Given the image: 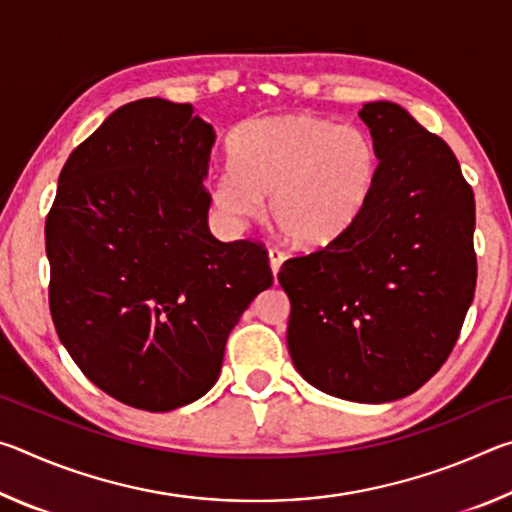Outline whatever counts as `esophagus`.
Returning a JSON list of instances; mask_svg holds the SVG:
<instances>
[{"mask_svg":"<svg viewBox=\"0 0 512 512\" xmlns=\"http://www.w3.org/2000/svg\"><path fill=\"white\" fill-rule=\"evenodd\" d=\"M284 253L282 250H277V248H268V264H271V271H273V275H277V271H280V266H282V262H284Z\"/></svg>","mask_w":512,"mask_h":512,"instance_id":"esophagus-1","label":"esophagus"}]
</instances>
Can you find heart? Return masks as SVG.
<instances>
[{
    "label": "heart",
    "instance_id": "1",
    "mask_svg": "<svg viewBox=\"0 0 512 512\" xmlns=\"http://www.w3.org/2000/svg\"><path fill=\"white\" fill-rule=\"evenodd\" d=\"M230 160L214 203L232 219H255L271 198L277 230L302 248L348 235L379 176L377 144L363 128L309 112L248 121L232 135Z\"/></svg>",
    "mask_w": 512,
    "mask_h": 512
}]
</instances>
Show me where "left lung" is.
Masks as SVG:
<instances>
[{"label":"left lung","mask_w":512,"mask_h":512,"mask_svg":"<svg viewBox=\"0 0 512 512\" xmlns=\"http://www.w3.org/2000/svg\"><path fill=\"white\" fill-rule=\"evenodd\" d=\"M359 117L379 151L375 192L334 244L284 262L287 345L302 379L341 400L393 402L436 375L476 287L474 194L452 149L391 101Z\"/></svg>","instance_id":"obj_1"}]
</instances>
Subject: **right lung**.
<instances>
[{
	"label": "right lung",
	"mask_w": 512,
	"mask_h": 512,
	"mask_svg": "<svg viewBox=\"0 0 512 512\" xmlns=\"http://www.w3.org/2000/svg\"><path fill=\"white\" fill-rule=\"evenodd\" d=\"M214 142L192 103H126L69 155L47 216L58 339L94 386L142 411L210 391L230 329L273 284L262 246L207 225Z\"/></svg>",
	"instance_id": "right-lung-1"
}]
</instances>
